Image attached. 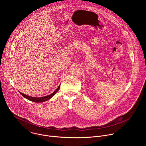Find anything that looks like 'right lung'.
Segmentation results:
<instances>
[{"mask_svg": "<svg viewBox=\"0 0 146 146\" xmlns=\"http://www.w3.org/2000/svg\"><path fill=\"white\" fill-rule=\"evenodd\" d=\"M59 88H60V85L56 89V90L54 92H53L51 94H50L49 95L45 96H43V97H40V98H38V97H32V96H31L27 95H25V94H24L22 92H19L21 94V95H22V96L23 97H24L25 98H26V99H28L31 101H32L33 102H36V103H41V102H44L45 101H47V100L50 99L52 97H53L56 94V93L59 91Z\"/></svg>", "mask_w": 146, "mask_h": 146, "instance_id": "add662e5", "label": "right lung"}]
</instances>
